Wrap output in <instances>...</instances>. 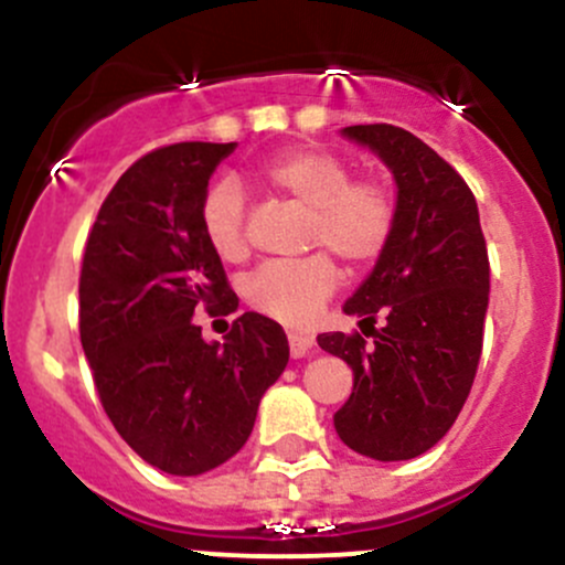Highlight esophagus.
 Listing matches in <instances>:
<instances>
[{
	"label": "esophagus",
	"mask_w": 565,
	"mask_h": 565,
	"mask_svg": "<svg viewBox=\"0 0 565 565\" xmlns=\"http://www.w3.org/2000/svg\"><path fill=\"white\" fill-rule=\"evenodd\" d=\"M287 339H289V352H292V358H303L306 352L315 347V339L306 333H298V330H289Z\"/></svg>",
	"instance_id": "34e87169"
}]
</instances>
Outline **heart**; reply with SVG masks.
<instances>
[{
	"label": "heart",
	"mask_w": 565,
	"mask_h": 565,
	"mask_svg": "<svg viewBox=\"0 0 565 565\" xmlns=\"http://www.w3.org/2000/svg\"><path fill=\"white\" fill-rule=\"evenodd\" d=\"M262 177L278 193L311 210L306 243L328 248L366 267L388 248L396 204L377 180H352L350 167L328 150H289L265 163ZM202 232L210 248L224 262H241L248 254L246 196L235 180L210 185L202 202ZM339 287V267L324 250L303 259L265 262L246 278V300L259 315L292 328L315 322L324 300Z\"/></svg>",
	"instance_id": "obj_1"
}]
</instances>
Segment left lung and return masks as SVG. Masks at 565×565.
Here are the masks:
<instances>
[{"instance_id": "left-lung-1", "label": "left lung", "mask_w": 565, "mask_h": 565, "mask_svg": "<svg viewBox=\"0 0 565 565\" xmlns=\"http://www.w3.org/2000/svg\"><path fill=\"white\" fill-rule=\"evenodd\" d=\"M341 136L391 169L396 224L374 270L344 303L372 341L317 335L355 377L333 426L361 457L415 459L446 437L476 380L489 306L487 241L467 182L418 136L385 122L350 125Z\"/></svg>"}]
</instances>
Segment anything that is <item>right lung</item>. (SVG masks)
I'll use <instances>...</instances> for the list:
<instances>
[{
    "mask_svg": "<svg viewBox=\"0 0 565 565\" xmlns=\"http://www.w3.org/2000/svg\"><path fill=\"white\" fill-rule=\"evenodd\" d=\"M230 145L182 141L139 158L111 188L84 248L78 330L100 404L147 465L202 476L246 446L265 391L289 361L287 333L246 311L221 341L199 306L237 311L202 202Z\"/></svg>",
    "mask_w": 565,
    "mask_h": 565,
    "instance_id": "right-lung-1",
    "label": "right lung"
}]
</instances>
